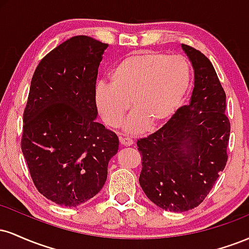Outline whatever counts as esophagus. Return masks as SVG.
I'll return each instance as SVG.
<instances>
[{
    "instance_id": "34e87169",
    "label": "esophagus",
    "mask_w": 249,
    "mask_h": 249,
    "mask_svg": "<svg viewBox=\"0 0 249 249\" xmlns=\"http://www.w3.org/2000/svg\"><path fill=\"white\" fill-rule=\"evenodd\" d=\"M119 141H121V144L123 145V146H132L133 145L132 139H130V138H121Z\"/></svg>"
}]
</instances>
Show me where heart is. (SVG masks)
<instances>
[{
	"mask_svg": "<svg viewBox=\"0 0 249 249\" xmlns=\"http://www.w3.org/2000/svg\"><path fill=\"white\" fill-rule=\"evenodd\" d=\"M192 82L190 62L184 56L161 51H141L119 61L110 72V84L101 82L95 104L105 125L124 123L127 134H141L152 124L160 126L178 112Z\"/></svg>",
	"mask_w": 249,
	"mask_h": 249,
	"instance_id": "heart-1",
	"label": "heart"
}]
</instances>
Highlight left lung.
<instances>
[{"label":"left lung","instance_id":"left-lung-1","mask_svg":"<svg viewBox=\"0 0 249 249\" xmlns=\"http://www.w3.org/2000/svg\"><path fill=\"white\" fill-rule=\"evenodd\" d=\"M181 49L194 71L190 103L137 142L139 184L154 205L170 212H186L204 201L226 166L231 132L226 93L212 63L190 45Z\"/></svg>","mask_w":249,"mask_h":249}]
</instances>
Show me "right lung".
Returning <instances> with one entry per match:
<instances>
[{
  "label": "right lung",
  "mask_w": 249,
  "mask_h": 249,
  "mask_svg": "<svg viewBox=\"0 0 249 249\" xmlns=\"http://www.w3.org/2000/svg\"><path fill=\"white\" fill-rule=\"evenodd\" d=\"M107 47L72 37L39 62L31 79L22 152L38 192L61 206L93 198L118 152V137L96 122V81Z\"/></svg>",
  "instance_id": "right-lung-1"
}]
</instances>
